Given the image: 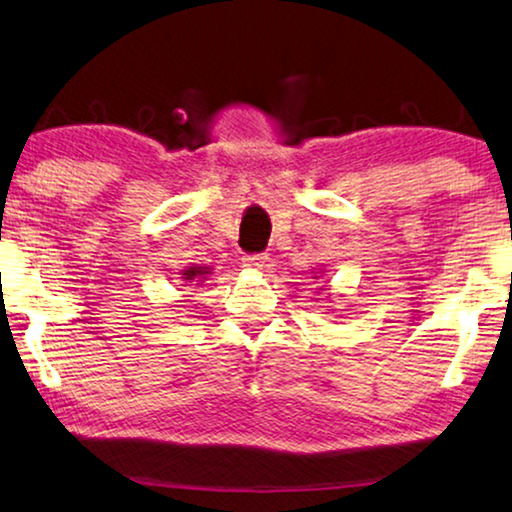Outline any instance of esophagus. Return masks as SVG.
Segmentation results:
<instances>
[{
	"instance_id": "esophagus-1",
	"label": "esophagus",
	"mask_w": 512,
	"mask_h": 512,
	"mask_svg": "<svg viewBox=\"0 0 512 512\" xmlns=\"http://www.w3.org/2000/svg\"><path fill=\"white\" fill-rule=\"evenodd\" d=\"M242 263H244V268L251 272H261L268 268L270 258H268V254H251V256H244Z\"/></svg>"
}]
</instances>
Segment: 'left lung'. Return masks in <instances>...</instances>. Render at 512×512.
<instances>
[{"instance_id": "left-lung-1", "label": "left lung", "mask_w": 512, "mask_h": 512, "mask_svg": "<svg viewBox=\"0 0 512 512\" xmlns=\"http://www.w3.org/2000/svg\"><path fill=\"white\" fill-rule=\"evenodd\" d=\"M314 279H317V277H314ZM319 291H324V286H321V289Z\"/></svg>"}]
</instances>
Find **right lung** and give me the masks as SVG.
I'll return each mask as SVG.
<instances>
[{
	"mask_svg": "<svg viewBox=\"0 0 512 512\" xmlns=\"http://www.w3.org/2000/svg\"><path fill=\"white\" fill-rule=\"evenodd\" d=\"M207 275H212V268H200V265H191V268L181 270V279L188 284H202L207 279Z\"/></svg>",
	"mask_w": 512,
	"mask_h": 512,
	"instance_id": "right-lung-1",
	"label": "right lung"
}]
</instances>
